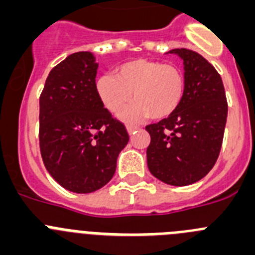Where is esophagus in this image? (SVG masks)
Listing matches in <instances>:
<instances>
[{
  "label": "esophagus",
  "instance_id": "1",
  "mask_svg": "<svg viewBox=\"0 0 255 255\" xmlns=\"http://www.w3.org/2000/svg\"><path fill=\"white\" fill-rule=\"evenodd\" d=\"M136 129H138V127H137V126H132V125L127 126V130H128V133H129V134H132V133L134 132Z\"/></svg>",
  "mask_w": 255,
  "mask_h": 255
}]
</instances>
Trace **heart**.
<instances>
[{
	"label": "heart",
	"mask_w": 255,
	"mask_h": 255,
	"mask_svg": "<svg viewBox=\"0 0 255 255\" xmlns=\"http://www.w3.org/2000/svg\"><path fill=\"white\" fill-rule=\"evenodd\" d=\"M185 75L176 65L147 58H134L116 68V76L103 75L96 80L95 90L107 111L122 113L133 100L134 104L122 118L134 121L150 117L160 121L176 112L185 95Z\"/></svg>",
	"instance_id": "b5f03b06"
}]
</instances>
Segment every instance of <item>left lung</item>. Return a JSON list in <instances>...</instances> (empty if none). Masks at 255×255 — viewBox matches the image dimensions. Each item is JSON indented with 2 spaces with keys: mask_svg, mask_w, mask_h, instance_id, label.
Segmentation results:
<instances>
[{
  "mask_svg": "<svg viewBox=\"0 0 255 255\" xmlns=\"http://www.w3.org/2000/svg\"><path fill=\"white\" fill-rule=\"evenodd\" d=\"M184 62L187 88L180 107L159 123L148 125L147 166L161 182L193 184L216 164L228 118V102L216 68L194 50L173 49Z\"/></svg>",
  "mask_w": 255,
  "mask_h": 255,
  "instance_id": "1",
  "label": "left lung"
}]
</instances>
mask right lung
I'll list each match as a JSON object with an SVG mask.
<instances>
[{
  "instance_id": "obj_1",
  "label": "right lung",
  "mask_w": 255,
  "mask_h": 255,
  "mask_svg": "<svg viewBox=\"0 0 255 255\" xmlns=\"http://www.w3.org/2000/svg\"><path fill=\"white\" fill-rule=\"evenodd\" d=\"M98 63L77 52L52 68L39 98V146L45 169L65 189L91 193L113 178L129 136L95 90Z\"/></svg>"
}]
</instances>
